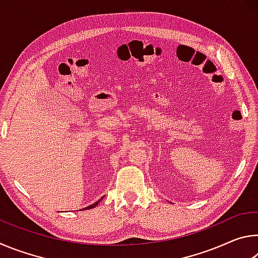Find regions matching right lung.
<instances>
[{
  "label": "right lung",
  "mask_w": 258,
  "mask_h": 258,
  "mask_svg": "<svg viewBox=\"0 0 258 258\" xmlns=\"http://www.w3.org/2000/svg\"><path fill=\"white\" fill-rule=\"evenodd\" d=\"M103 198V197H102ZM101 198V199H102ZM101 199H100V200H98V202L97 203H94V204H92V205H90V206H87V207H85V208H82L81 209V211H84V209H91V208H94L95 206H97V205L100 203V202H101Z\"/></svg>",
  "instance_id": "add662e5"
}]
</instances>
